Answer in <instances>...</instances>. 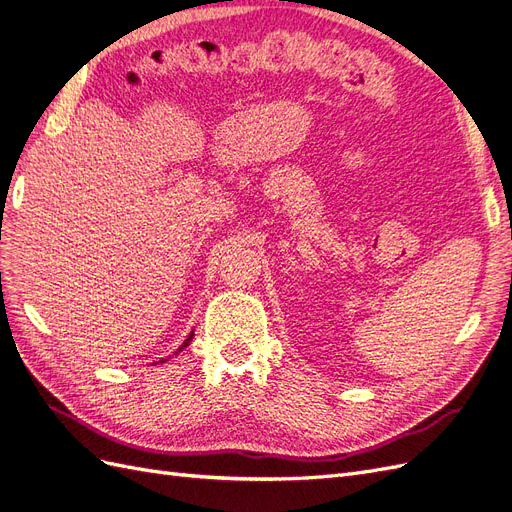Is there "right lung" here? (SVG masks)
<instances>
[{
	"label": "right lung",
	"instance_id": "right-lung-1",
	"mask_svg": "<svg viewBox=\"0 0 512 512\" xmlns=\"http://www.w3.org/2000/svg\"><path fill=\"white\" fill-rule=\"evenodd\" d=\"M192 337H194V331H192V333H189V337L185 339V342H183V346H181V348H179L177 352H181L183 348H187V346H189V342H192ZM177 352H175V354H177ZM164 361H166V358H164ZM164 361H160V363H164Z\"/></svg>",
	"mask_w": 512,
	"mask_h": 512
}]
</instances>
